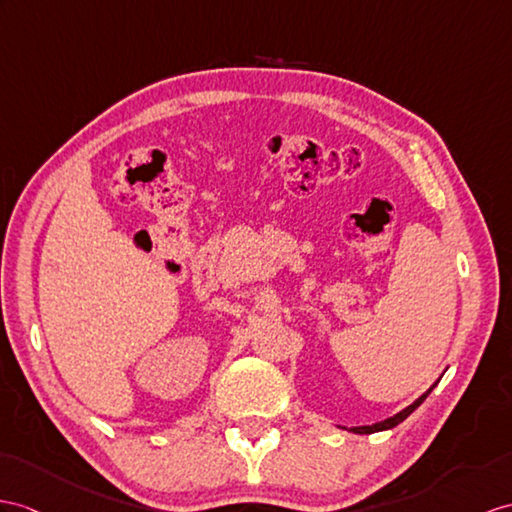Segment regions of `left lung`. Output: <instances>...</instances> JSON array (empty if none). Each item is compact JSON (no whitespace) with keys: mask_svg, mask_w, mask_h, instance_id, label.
I'll return each instance as SVG.
<instances>
[{"mask_svg":"<svg viewBox=\"0 0 512 512\" xmlns=\"http://www.w3.org/2000/svg\"><path fill=\"white\" fill-rule=\"evenodd\" d=\"M432 389H434V384L430 386V389L423 393L421 397H417V400L410 404V406H406L404 410H400V413L397 415H393V417H389V419H384V421H378V423H371V426H354V428H343V426H336V428H343V430H350V432H354V434H373V432H382V430H391V428H395L397 423H402L410 413H413V410H417V406H421L423 404V400H426V397L432 393Z\"/></svg>","mask_w":512,"mask_h":512,"instance_id":"left-lung-1","label":"left lung"}]
</instances>
